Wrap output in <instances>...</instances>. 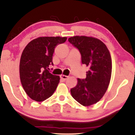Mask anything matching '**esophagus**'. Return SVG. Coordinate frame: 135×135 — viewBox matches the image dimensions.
<instances>
[{"mask_svg":"<svg viewBox=\"0 0 135 135\" xmlns=\"http://www.w3.org/2000/svg\"><path fill=\"white\" fill-rule=\"evenodd\" d=\"M60 77H61V79H62L63 80H66V79H68V76H67V75H61Z\"/></svg>","mask_w":135,"mask_h":135,"instance_id":"1","label":"esophagus"}]
</instances>
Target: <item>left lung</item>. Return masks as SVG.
<instances>
[{"mask_svg": "<svg viewBox=\"0 0 135 135\" xmlns=\"http://www.w3.org/2000/svg\"><path fill=\"white\" fill-rule=\"evenodd\" d=\"M68 41L81 55L83 64L89 68L85 79H77V85L71 89L72 97L84 106L95 104L102 98L109 84L112 61L105 44L98 38L74 36Z\"/></svg>", "mask_w": 135, "mask_h": 135, "instance_id": "left-lung-1", "label": "left lung"}]
</instances>
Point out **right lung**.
I'll return each instance as SVG.
<instances>
[{
	"mask_svg": "<svg viewBox=\"0 0 135 135\" xmlns=\"http://www.w3.org/2000/svg\"><path fill=\"white\" fill-rule=\"evenodd\" d=\"M66 39L42 37L32 40L24 49L20 63V80L26 93L33 100H45L56 90L60 78L50 73L49 66L53 65L55 48Z\"/></svg>",
	"mask_w": 135,
	"mask_h": 135,
	"instance_id": "obj_1",
	"label": "right lung"
}]
</instances>
